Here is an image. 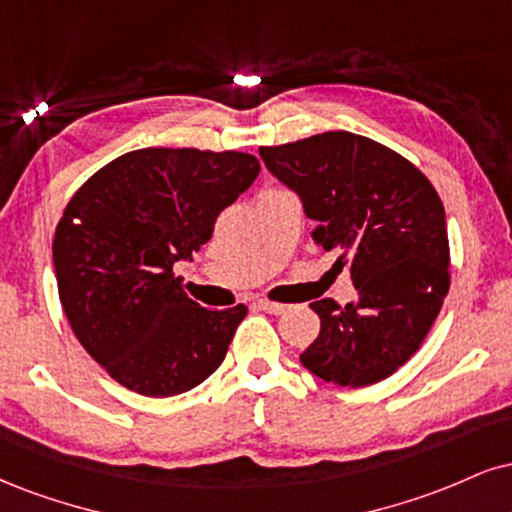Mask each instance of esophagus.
Returning a JSON list of instances; mask_svg holds the SVG:
<instances>
[{"label": "esophagus", "instance_id": "esophagus-1", "mask_svg": "<svg viewBox=\"0 0 512 512\" xmlns=\"http://www.w3.org/2000/svg\"><path fill=\"white\" fill-rule=\"evenodd\" d=\"M255 305H257V310L269 312V315H283V312H286V305L272 303V300H257Z\"/></svg>", "mask_w": 512, "mask_h": 512}]
</instances>
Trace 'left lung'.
<instances>
[{"label":"left lung","mask_w":512,"mask_h":512,"mask_svg":"<svg viewBox=\"0 0 512 512\" xmlns=\"http://www.w3.org/2000/svg\"><path fill=\"white\" fill-rule=\"evenodd\" d=\"M260 157L300 197L315 243L350 269L357 291L346 307L310 305L322 329L300 362L353 389L391 377L422 346L451 286L439 193L398 152L348 131L260 147Z\"/></svg>","instance_id":"1"}]
</instances>
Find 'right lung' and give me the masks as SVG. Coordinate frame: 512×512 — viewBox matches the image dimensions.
Wrapping results in <instances>:
<instances>
[{
    "label": "right lung",
    "instance_id": "obj_1",
    "mask_svg": "<svg viewBox=\"0 0 512 512\" xmlns=\"http://www.w3.org/2000/svg\"><path fill=\"white\" fill-rule=\"evenodd\" d=\"M245 152L145 147L90 176L54 233V274L73 334L109 377L140 396L195 389L217 372L248 307L205 310L174 264L212 238L252 186Z\"/></svg>",
    "mask_w": 512,
    "mask_h": 512
}]
</instances>
